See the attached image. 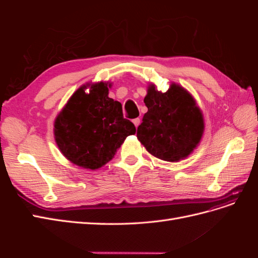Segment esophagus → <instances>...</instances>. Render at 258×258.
Wrapping results in <instances>:
<instances>
[{"mask_svg": "<svg viewBox=\"0 0 258 258\" xmlns=\"http://www.w3.org/2000/svg\"><path fill=\"white\" fill-rule=\"evenodd\" d=\"M132 121H134V123H135V126L138 128L139 127V124H140V118H135L134 120H132Z\"/></svg>", "mask_w": 258, "mask_h": 258, "instance_id": "esophagus-1", "label": "esophagus"}]
</instances>
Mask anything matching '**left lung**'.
<instances>
[{
    "mask_svg": "<svg viewBox=\"0 0 258 258\" xmlns=\"http://www.w3.org/2000/svg\"><path fill=\"white\" fill-rule=\"evenodd\" d=\"M147 112L137 137L146 151L161 160L176 162L190 155L204 135V116L196 101L182 86L171 84L166 92L148 86Z\"/></svg>",
    "mask_w": 258,
    "mask_h": 258,
    "instance_id": "8db88e82",
    "label": "left lung"
}]
</instances>
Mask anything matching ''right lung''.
I'll list each match as a JSON object with an SVG mask.
<instances>
[{
    "instance_id": "1",
    "label": "right lung",
    "mask_w": 258,
    "mask_h": 258,
    "mask_svg": "<svg viewBox=\"0 0 258 258\" xmlns=\"http://www.w3.org/2000/svg\"><path fill=\"white\" fill-rule=\"evenodd\" d=\"M112 84H86L77 89L54 119V141L64 157L90 170L103 167L136 127L123 118L120 102L108 98ZM90 88V92L84 90Z\"/></svg>"
}]
</instances>
